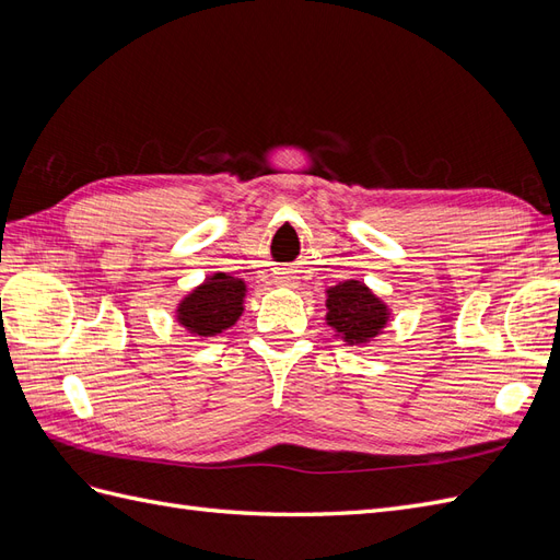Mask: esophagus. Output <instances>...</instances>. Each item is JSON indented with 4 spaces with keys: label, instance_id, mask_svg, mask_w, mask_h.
<instances>
[{
    "label": "esophagus",
    "instance_id": "1",
    "mask_svg": "<svg viewBox=\"0 0 560 560\" xmlns=\"http://www.w3.org/2000/svg\"><path fill=\"white\" fill-rule=\"evenodd\" d=\"M276 282H278V284H282V287H296L294 278H290V276H284V273H280V276L276 278Z\"/></svg>",
    "mask_w": 560,
    "mask_h": 560
}]
</instances>
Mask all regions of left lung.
Here are the masks:
<instances>
[{
  "label": "left lung",
  "mask_w": 560,
  "mask_h": 560,
  "mask_svg": "<svg viewBox=\"0 0 560 560\" xmlns=\"http://www.w3.org/2000/svg\"><path fill=\"white\" fill-rule=\"evenodd\" d=\"M387 306L360 280L338 282L327 290V325L348 346H364L387 325Z\"/></svg>",
  "instance_id": "obj_1"
}]
</instances>
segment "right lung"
I'll use <instances>...</instances> for the list:
<instances>
[{
    "label": "right lung",
    "mask_w": 560,
    "mask_h": 560,
    "mask_svg": "<svg viewBox=\"0 0 560 560\" xmlns=\"http://www.w3.org/2000/svg\"><path fill=\"white\" fill-rule=\"evenodd\" d=\"M245 282L226 273H214L184 296L177 306L179 325L200 338H210L233 327L243 315Z\"/></svg>",
    "instance_id": "obj_1"
}]
</instances>
